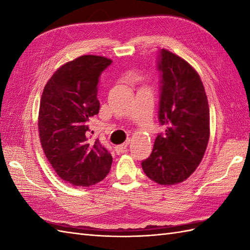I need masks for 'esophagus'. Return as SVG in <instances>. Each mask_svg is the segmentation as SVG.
<instances>
[{
	"label": "esophagus",
	"instance_id": "34e87169",
	"mask_svg": "<svg viewBox=\"0 0 250 250\" xmlns=\"http://www.w3.org/2000/svg\"><path fill=\"white\" fill-rule=\"evenodd\" d=\"M128 145H129V142L126 141V142H125V143H124V144L116 146V147H115V150H116V152H117V153H122V152H125V151L126 150V147H128Z\"/></svg>",
	"mask_w": 250,
	"mask_h": 250
}]
</instances>
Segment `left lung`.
Segmentation results:
<instances>
[{"mask_svg": "<svg viewBox=\"0 0 250 250\" xmlns=\"http://www.w3.org/2000/svg\"><path fill=\"white\" fill-rule=\"evenodd\" d=\"M159 122L166 132L156 137L145 174L160 185L182 183L203 159L209 140V107L199 74L187 61L161 49Z\"/></svg>", "mask_w": 250, "mask_h": 250, "instance_id": "obj_1", "label": "left lung"}]
</instances>
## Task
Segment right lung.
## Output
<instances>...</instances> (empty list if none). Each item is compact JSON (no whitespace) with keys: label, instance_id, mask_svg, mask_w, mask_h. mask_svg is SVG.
<instances>
[{"label":"right lung","instance_id":"add662e5","mask_svg":"<svg viewBox=\"0 0 250 250\" xmlns=\"http://www.w3.org/2000/svg\"><path fill=\"white\" fill-rule=\"evenodd\" d=\"M111 62L92 55L67 62L50 77L42 94V148L59 177L74 186L89 187L101 182L113 162L99 140H89V119L100 110V76Z\"/></svg>","mask_w":250,"mask_h":250}]
</instances>
